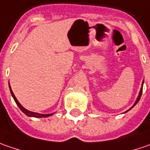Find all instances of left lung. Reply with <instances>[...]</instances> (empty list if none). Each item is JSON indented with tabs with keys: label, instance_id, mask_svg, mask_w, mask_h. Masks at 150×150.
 I'll return each mask as SVG.
<instances>
[{
	"label": "left lung",
	"instance_id": "obj_1",
	"mask_svg": "<svg viewBox=\"0 0 150 150\" xmlns=\"http://www.w3.org/2000/svg\"><path fill=\"white\" fill-rule=\"evenodd\" d=\"M142 91H143V88H141V90H140V92H139V97H138V99H137V101H136V102H135V104H134V105H136V103H138L139 101L140 96H141V95H142ZM132 108H134V106H133ZM131 108H130V109H131ZM130 109H129V110H130Z\"/></svg>",
	"mask_w": 150,
	"mask_h": 150
}]
</instances>
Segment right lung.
Wrapping results in <instances>:
<instances>
[{"label":"right lung","instance_id":"obj_1","mask_svg":"<svg viewBox=\"0 0 150 150\" xmlns=\"http://www.w3.org/2000/svg\"><path fill=\"white\" fill-rule=\"evenodd\" d=\"M9 87H10V91H11V94L12 96V97H13V99H14V101H16V105L19 107V108L23 111V112L26 114L27 116H28V117H49V116H51L52 114H38V113H35V112H30L28 110H27V109H25V108H23V106L18 102V101L16 100V96H15V95L13 94V92H12V91H11V89L10 85H9Z\"/></svg>","mask_w":150,"mask_h":150}]
</instances>
